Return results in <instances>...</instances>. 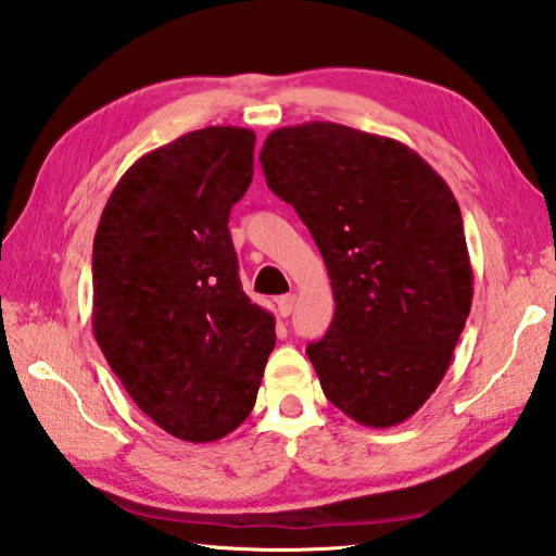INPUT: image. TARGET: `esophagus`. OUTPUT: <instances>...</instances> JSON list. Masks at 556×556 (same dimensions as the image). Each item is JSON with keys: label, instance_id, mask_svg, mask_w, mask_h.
Masks as SVG:
<instances>
[{"label": "esophagus", "instance_id": "obj_1", "mask_svg": "<svg viewBox=\"0 0 556 556\" xmlns=\"http://www.w3.org/2000/svg\"><path fill=\"white\" fill-rule=\"evenodd\" d=\"M293 306H296V296H293V293H287V296H279L277 299V311H279L281 318H287V315H291Z\"/></svg>", "mask_w": 556, "mask_h": 556}]
</instances>
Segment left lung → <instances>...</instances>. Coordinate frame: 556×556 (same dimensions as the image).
I'll return each instance as SVG.
<instances>
[{
	"mask_svg": "<svg viewBox=\"0 0 556 556\" xmlns=\"http://www.w3.org/2000/svg\"><path fill=\"white\" fill-rule=\"evenodd\" d=\"M260 163L330 275L334 318L306 350L325 397L364 427L409 419L448 371L472 306L451 188L402 141L337 123L275 129Z\"/></svg>",
	"mask_w": 556,
	"mask_h": 556,
	"instance_id": "8db88e82",
	"label": "left lung"
}]
</instances>
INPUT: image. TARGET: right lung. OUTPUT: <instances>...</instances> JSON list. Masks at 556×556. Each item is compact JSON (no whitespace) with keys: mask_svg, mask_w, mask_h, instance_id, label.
I'll list each match as a JSON object with an SVG mask.
<instances>
[{"mask_svg":"<svg viewBox=\"0 0 556 556\" xmlns=\"http://www.w3.org/2000/svg\"><path fill=\"white\" fill-rule=\"evenodd\" d=\"M255 132L194 129L135 161L93 238V334L119 383L170 437L210 443L255 407L275 315L245 296L228 231Z\"/></svg>","mask_w":556,"mask_h":556,"instance_id":"obj_1","label":"right lung"}]
</instances>
